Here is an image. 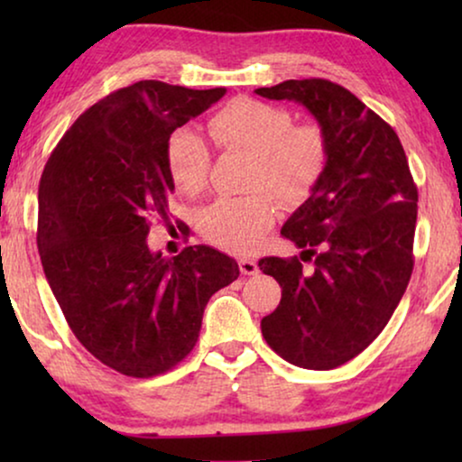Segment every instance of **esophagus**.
<instances>
[{
  "mask_svg": "<svg viewBox=\"0 0 462 462\" xmlns=\"http://www.w3.org/2000/svg\"><path fill=\"white\" fill-rule=\"evenodd\" d=\"M239 271L244 275H256L258 273V263L254 258H239Z\"/></svg>",
  "mask_w": 462,
  "mask_h": 462,
  "instance_id": "esophagus-1",
  "label": "esophagus"
}]
</instances>
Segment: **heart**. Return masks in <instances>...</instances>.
Returning a JSON list of instances; mask_svg holds the SVG:
<instances>
[{"label": "heart", "mask_w": 462, "mask_h": 462, "mask_svg": "<svg viewBox=\"0 0 462 462\" xmlns=\"http://www.w3.org/2000/svg\"><path fill=\"white\" fill-rule=\"evenodd\" d=\"M294 124L288 109L254 98H236L210 117L208 134L220 149L244 151L252 157L250 189L269 191L280 204L294 208L311 198L328 162L324 132L311 124ZM166 160L180 193L204 191L210 174V149L195 132H174ZM273 218L275 206L267 193L220 198L206 208L201 233L218 248L244 254L254 248Z\"/></svg>", "instance_id": "b5f03b06"}]
</instances>
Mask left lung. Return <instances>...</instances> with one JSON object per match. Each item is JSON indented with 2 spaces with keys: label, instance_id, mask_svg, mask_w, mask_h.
<instances>
[{
  "label": "left lung",
  "instance_id": "8db88e82",
  "mask_svg": "<svg viewBox=\"0 0 462 462\" xmlns=\"http://www.w3.org/2000/svg\"><path fill=\"white\" fill-rule=\"evenodd\" d=\"M254 92L305 106L328 143L318 187L282 226L311 273L296 256L258 261L282 286L263 337L299 368H338L383 332L406 292L419 191L395 130L346 88L311 78Z\"/></svg>",
  "mask_w": 462,
  "mask_h": 462
}]
</instances>
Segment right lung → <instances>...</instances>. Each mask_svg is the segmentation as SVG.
I'll list each match as a JSON object with an SVG mask.
<instances>
[{"instance_id": "add662e5", "label": "right lung", "mask_w": 462, "mask_h": 462, "mask_svg": "<svg viewBox=\"0 0 462 462\" xmlns=\"http://www.w3.org/2000/svg\"><path fill=\"white\" fill-rule=\"evenodd\" d=\"M225 92L136 81L81 113L43 168V273L79 343L119 374L151 378L182 362L210 296L239 275L210 245L172 258L147 245L174 191L170 136Z\"/></svg>"}]
</instances>
